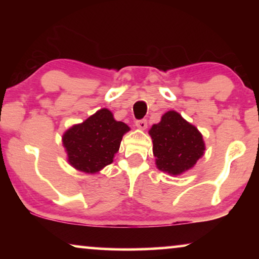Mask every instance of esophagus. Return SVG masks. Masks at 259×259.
I'll return each mask as SVG.
<instances>
[{"label":"esophagus","mask_w":259,"mask_h":259,"mask_svg":"<svg viewBox=\"0 0 259 259\" xmlns=\"http://www.w3.org/2000/svg\"><path fill=\"white\" fill-rule=\"evenodd\" d=\"M136 126H137V128L145 131V130L147 128V121H146V120H145V119H143V120H137V121H136Z\"/></svg>","instance_id":"obj_1"}]
</instances>
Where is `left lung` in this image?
<instances>
[{
  "mask_svg": "<svg viewBox=\"0 0 259 259\" xmlns=\"http://www.w3.org/2000/svg\"><path fill=\"white\" fill-rule=\"evenodd\" d=\"M148 134L153 143L155 165L169 176L189 171L204 155L203 134L176 111L166 112Z\"/></svg>",
  "mask_w": 259,
  "mask_h": 259,
  "instance_id": "obj_1",
  "label": "left lung"
}]
</instances>
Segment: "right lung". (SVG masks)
<instances>
[{
    "instance_id": "1",
    "label": "right lung",
    "mask_w": 259,
    "mask_h": 259,
    "mask_svg": "<svg viewBox=\"0 0 259 259\" xmlns=\"http://www.w3.org/2000/svg\"><path fill=\"white\" fill-rule=\"evenodd\" d=\"M130 127L116 121L113 113L101 108L84 121L75 123L63 133L62 145L70 166L87 175H97L113 162L123 134Z\"/></svg>"
}]
</instances>
